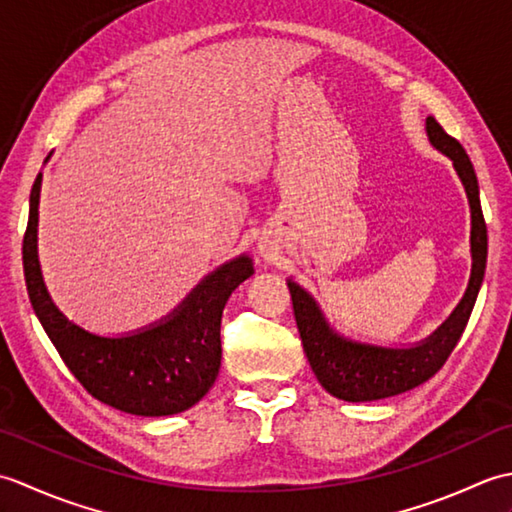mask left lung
I'll return each instance as SVG.
<instances>
[{"label": "left lung", "instance_id": "obj_1", "mask_svg": "<svg viewBox=\"0 0 512 512\" xmlns=\"http://www.w3.org/2000/svg\"><path fill=\"white\" fill-rule=\"evenodd\" d=\"M427 136L433 147L453 160V167L458 171L466 198H469L471 204L473 270L469 288H466L462 301L453 310L451 317L429 339L411 347H380L369 343H356L336 334L328 321H325L323 312L319 310V303L299 284H295V281H288L303 352L308 356L312 372L328 394L347 402L398 396L402 391L422 385L424 380H429L436 374L447 363L453 347L458 345L473 312L477 292H480L482 286L488 239L475 169L469 156H466L464 147L453 136L444 132L442 125L433 116L427 118Z\"/></svg>", "mask_w": 512, "mask_h": 512}]
</instances>
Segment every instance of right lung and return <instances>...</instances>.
I'll list each match as a JSON object with an SVG mask.
<instances>
[{
  "label": "right lung",
  "instance_id": "obj_1",
  "mask_svg": "<svg viewBox=\"0 0 512 512\" xmlns=\"http://www.w3.org/2000/svg\"><path fill=\"white\" fill-rule=\"evenodd\" d=\"M41 173L30 191L24 275L32 310L74 378L96 400L134 416H171L193 407L215 383L222 361L220 323L231 292L255 273L242 255L204 277L169 317L127 336L79 328L54 306L37 257Z\"/></svg>",
  "mask_w": 512,
  "mask_h": 512
}]
</instances>
